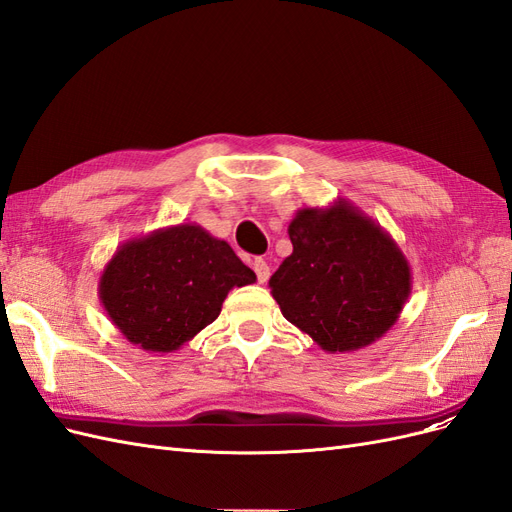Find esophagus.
<instances>
[{
    "label": "esophagus",
    "mask_w": 512,
    "mask_h": 512,
    "mask_svg": "<svg viewBox=\"0 0 512 512\" xmlns=\"http://www.w3.org/2000/svg\"><path fill=\"white\" fill-rule=\"evenodd\" d=\"M254 273L258 277V282L265 284L269 280V265H267V262L262 260V258H256L254 260Z\"/></svg>",
    "instance_id": "esophagus-1"
}]
</instances>
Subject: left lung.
<instances>
[{
    "instance_id": "8db88e82",
    "label": "left lung",
    "mask_w": 512,
    "mask_h": 512,
    "mask_svg": "<svg viewBox=\"0 0 512 512\" xmlns=\"http://www.w3.org/2000/svg\"><path fill=\"white\" fill-rule=\"evenodd\" d=\"M292 254L269 288L282 314L324 352L374 344L397 322L410 265L395 239L350 200L305 207L288 224Z\"/></svg>"
}]
</instances>
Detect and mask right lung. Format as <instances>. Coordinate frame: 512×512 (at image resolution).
I'll return each instance as SVG.
<instances>
[{
    "instance_id": "obj_1",
    "label": "right lung",
    "mask_w": 512,
    "mask_h": 512,
    "mask_svg": "<svg viewBox=\"0 0 512 512\" xmlns=\"http://www.w3.org/2000/svg\"><path fill=\"white\" fill-rule=\"evenodd\" d=\"M254 282L256 273L226 241L198 224H177L121 243L98 294L130 344L166 354L218 318L232 288Z\"/></svg>"
}]
</instances>
